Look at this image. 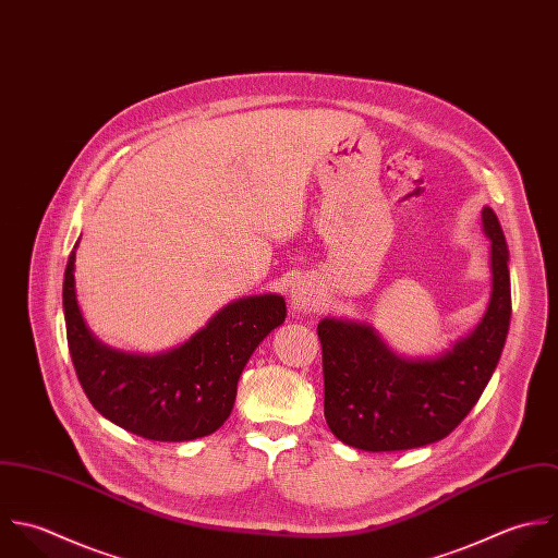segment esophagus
<instances>
[{
  "label": "esophagus",
  "instance_id": "34e87169",
  "mask_svg": "<svg viewBox=\"0 0 558 558\" xmlns=\"http://www.w3.org/2000/svg\"><path fill=\"white\" fill-rule=\"evenodd\" d=\"M289 304L295 315L311 313L319 304V293L308 280H298V282H293V287L289 291Z\"/></svg>",
  "mask_w": 558,
  "mask_h": 558
}]
</instances>
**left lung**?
<instances>
[{
  "mask_svg": "<svg viewBox=\"0 0 558 558\" xmlns=\"http://www.w3.org/2000/svg\"><path fill=\"white\" fill-rule=\"evenodd\" d=\"M481 222L489 239V302L476 328L450 349L408 357L371 324L342 317L319 324L324 412L342 445L368 452L434 445L476 405L498 366L511 319L507 241L489 207H483Z\"/></svg>",
  "mask_w": 558,
  "mask_h": 558,
  "instance_id": "8db88e82",
  "label": "left lung"
}]
</instances>
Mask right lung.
Here are the masks:
<instances>
[{
    "label": "right lung",
    "instance_id": "right-lung-1",
    "mask_svg": "<svg viewBox=\"0 0 558 558\" xmlns=\"http://www.w3.org/2000/svg\"><path fill=\"white\" fill-rule=\"evenodd\" d=\"M77 243L64 271L62 306L77 379L95 410L155 442H190L218 432L232 412L250 355L284 324V298L263 293L232 300L190 340L159 353L120 351L93 335L80 311Z\"/></svg>",
    "mask_w": 558,
    "mask_h": 558
}]
</instances>
